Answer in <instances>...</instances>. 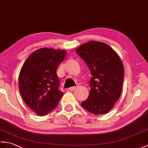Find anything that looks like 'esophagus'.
<instances>
[{"mask_svg": "<svg viewBox=\"0 0 148 148\" xmlns=\"http://www.w3.org/2000/svg\"><path fill=\"white\" fill-rule=\"evenodd\" d=\"M75 88H76V86H73V87L69 88V90L70 91H74V90H75Z\"/></svg>", "mask_w": 148, "mask_h": 148, "instance_id": "34e87169", "label": "esophagus"}]
</instances>
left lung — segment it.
I'll return each instance as SVG.
<instances>
[{
    "mask_svg": "<svg viewBox=\"0 0 148 148\" xmlns=\"http://www.w3.org/2000/svg\"><path fill=\"white\" fill-rule=\"evenodd\" d=\"M87 64L92 77L90 94L81 106L95 115L111 110L121 97L124 67L119 55L107 44L91 41L75 50Z\"/></svg>",
    "mask_w": 148,
    "mask_h": 148,
    "instance_id": "8db88e82",
    "label": "left lung"
}]
</instances>
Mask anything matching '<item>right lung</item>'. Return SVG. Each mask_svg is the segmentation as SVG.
Returning <instances> with one entry per match:
<instances>
[{
	"mask_svg": "<svg viewBox=\"0 0 148 148\" xmlns=\"http://www.w3.org/2000/svg\"><path fill=\"white\" fill-rule=\"evenodd\" d=\"M67 51L42 48L27 58L19 75V89L25 103L36 115L44 116L56 108L64 92L59 91L57 69Z\"/></svg>",
	"mask_w": 148,
	"mask_h": 148,
	"instance_id": "add662e5",
	"label": "right lung"
}]
</instances>
